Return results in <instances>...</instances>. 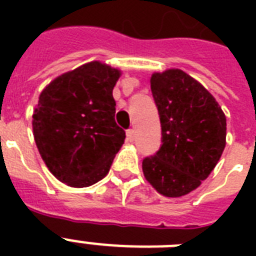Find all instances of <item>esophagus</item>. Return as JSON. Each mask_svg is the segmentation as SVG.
Wrapping results in <instances>:
<instances>
[{
    "mask_svg": "<svg viewBox=\"0 0 256 256\" xmlns=\"http://www.w3.org/2000/svg\"><path fill=\"white\" fill-rule=\"evenodd\" d=\"M134 140H136V132L132 128H128V132H126V140L128 142H132Z\"/></svg>",
    "mask_w": 256,
    "mask_h": 256,
    "instance_id": "34e87169",
    "label": "esophagus"
}]
</instances>
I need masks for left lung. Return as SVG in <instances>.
<instances>
[{
  "label": "left lung",
  "mask_w": 256,
  "mask_h": 256,
  "mask_svg": "<svg viewBox=\"0 0 256 256\" xmlns=\"http://www.w3.org/2000/svg\"><path fill=\"white\" fill-rule=\"evenodd\" d=\"M162 126V146L144 158L146 180L160 195L179 198L200 186L226 148V116L214 96L180 69L150 78Z\"/></svg>",
  "instance_id": "1"
}]
</instances>
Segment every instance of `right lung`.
I'll return each mask as SVG.
<instances>
[{
	"label": "right lung",
	"instance_id": "right-lung-1",
	"mask_svg": "<svg viewBox=\"0 0 256 256\" xmlns=\"http://www.w3.org/2000/svg\"><path fill=\"white\" fill-rule=\"evenodd\" d=\"M118 68L88 62L58 76L38 96L33 136L46 168L70 187H88L108 175L124 142L116 124L112 88Z\"/></svg>",
	"mask_w": 256,
	"mask_h": 256
}]
</instances>
